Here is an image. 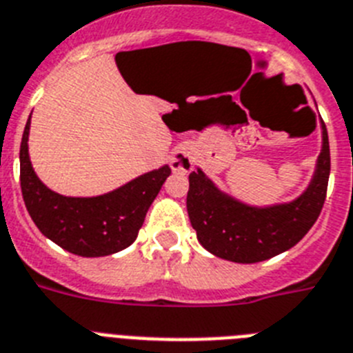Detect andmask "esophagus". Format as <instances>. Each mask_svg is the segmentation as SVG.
Wrapping results in <instances>:
<instances>
[{
	"mask_svg": "<svg viewBox=\"0 0 353 353\" xmlns=\"http://www.w3.org/2000/svg\"><path fill=\"white\" fill-rule=\"evenodd\" d=\"M171 170L179 173H189L194 168V155L189 148H180L171 157Z\"/></svg>",
	"mask_w": 353,
	"mask_h": 353,
	"instance_id": "34e87169",
	"label": "esophagus"
}]
</instances>
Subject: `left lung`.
<instances>
[{
    "instance_id": "left-lung-1",
    "label": "left lung",
    "mask_w": 353,
    "mask_h": 353,
    "mask_svg": "<svg viewBox=\"0 0 353 353\" xmlns=\"http://www.w3.org/2000/svg\"><path fill=\"white\" fill-rule=\"evenodd\" d=\"M323 146L311 185L291 203L257 209L227 196L203 171L189 174L188 212L201 246L216 257L252 264L293 248L323 209L330 174V150L325 123Z\"/></svg>"
}]
</instances>
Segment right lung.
<instances>
[{
	"label": "right lung",
	"instance_id": "right-lung-1",
	"mask_svg": "<svg viewBox=\"0 0 353 353\" xmlns=\"http://www.w3.org/2000/svg\"><path fill=\"white\" fill-rule=\"evenodd\" d=\"M30 117L19 152L21 192L39 230L60 248L80 257H105L130 246L152 201L171 174L170 165L141 174L101 196H62L48 189L33 171L28 155Z\"/></svg>",
	"mask_w": 353,
	"mask_h": 353
}]
</instances>
